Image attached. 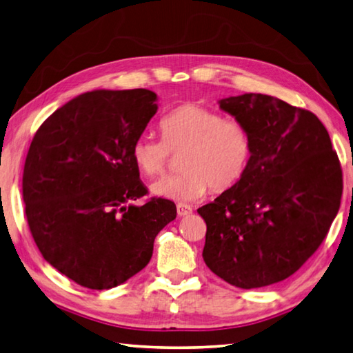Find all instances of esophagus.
<instances>
[{
	"mask_svg": "<svg viewBox=\"0 0 353 353\" xmlns=\"http://www.w3.org/2000/svg\"><path fill=\"white\" fill-rule=\"evenodd\" d=\"M177 216L179 217H186V216H190V214L192 212V208L190 205H185V203H179L177 206Z\"/></svg>",
	"mask_w": 353,
	"mask_h": 353,
	"instance_id": "34e87169",
	"label": "esophagus"
}]
</instances>
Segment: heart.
Masks as SVG:
<instances>
[{
	"label": "heart",
	"instance_id": "obj_1",
	"mask_svg": "<svg viewBox=\"0 0 353 353\" xmlns=\"http://www.w3.org/2000/svg\"><path fill=\"white\" fill-rule=\"evenodd\" d=\"M162 141L142 134L131 147V157L142 174H161L171 153H182V171L151 185L153 196L177 202L197 200L205 192L231 190L248 170L252 139L243 122L225 117L197 103H185L161 121Z\"/></svg>",
	"mask_w": 353,
	"mask_h": 353
}]
</instances>
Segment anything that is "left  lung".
<instances>
[{
	"instance_id": "obj_1",
	"label": "left lung",
	"mask_w": 353,
	"mask_h": 353,
	"mask_svg": "<svg viewBox=\"0 0 353 353\" xmlns=\"http://www.w3.org/2000/svg\"><path fill=\"white\" fill-rule=\"evenodd\" d=\"M219 105L250 130L252 154L240 182L197 210L206 223L203 260L232 286L274 285L326 237L343 194L340 161L307 110L261 93Z\"/></svg>"
}]
</instances>
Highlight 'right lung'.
I'll return each mask as SVG.
<instances>
[{"mask_svg":"<svg viewBox=\"0 0 353 353\" xmlns=\"http://www.w3.org/2000/svg\"><path fill=\"white\" fill-rule=\"evenodd\" d=\"M147 88L93 90L64 103L34 134L23 199L44 260L88 289L125 283L148 265L174 202L147 194L131 147L157 112Z\"/></svg>","mask_w":353,"mask_h":353,"instance_id":"1","label":"right lung"}]
</instances>
